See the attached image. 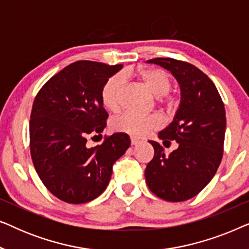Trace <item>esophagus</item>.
<instances>
[{
	"label": "esophagus",
	"mask_w": 249,
	"mask_h": 249,
	"mask_svg": "<svg viewBox=\"0 0 249 249\" xmlns=\"http://www.w3.org/2000/svg\"><path fill=\"white\" fill-rule=\"evenodd\" d=\"M130 141H131V145L132 146H136V145H139V144H141V141H139V139H137V138H134V137H132L131 139H130Z\"/></svg>",
	"instance_id": "34e87169"
}]
</instances>
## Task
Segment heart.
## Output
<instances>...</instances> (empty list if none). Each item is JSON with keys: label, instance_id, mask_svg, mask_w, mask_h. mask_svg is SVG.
<instances>
[{"label": "heart", "instance_id": "obj_1", "mask_svg": "<svg viewBox=\"0 0 249 249\" xmlns=\"http://www.w3.org/2000/svg\"><path fill=\"white\" fill-rule=\"evenodd\" d=\"M137 77L142 83L152 91L155 96H162L166 107H171L173 101L168 96L171 88V79L164 71L155 68H142L132 69L127 68L121 74H115L107 80L101 91L102 103L108 111L118 112L122 104V94L124 89V79ZM161 125V121L154 115H141L132 112H124L112 121V128L114 130L124 132L132 137H145L156 130Z\"/></svg>", "mask_w": 249, "mask_h": 249}]
</instances>
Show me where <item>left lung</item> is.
<instances>
[{"label":"left lung","instance_id":"1","mask_svg":"<svg viewBox=\"0 0 249 249\" xmlns=\"http://www.w3.org/2000/svg\"><path fill=\"white\" fill-rule=\"evenodd\" d=\"M178 80L181 102L169 127L159 132L162 141H176L178 148L166 156L159 142L149 141L154 156L145 169L149 190L168 202L195 197L215 175L223 155L226 110L215 85L202 70L171 57H156ZM170 144V142H169Z\"/></svg>","mask_w":249,"mask_h":249}]
</instances>
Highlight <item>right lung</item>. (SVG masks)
Wrapping results in <instances>:
<instances>
[{
    "mask_svg": "<svg viewBox=\"0 0 249 249\" xmlns=\"http://www.w3.org/2000/svg\"><path fill=\"white\" fill-rule=\"evenodd\" d=\"M121 68L77 61L47 80L36 95L30 154L44 186L63 202L83 204L100 196L110 182L114 162L130 146L124 132L104 137L94 147L87 145V138L102 136L107 125L101 91Z\"/></svg>",
    "mask_w": 249,
    "mask_h": 249,
    "instance_id": "1",
    "label": "right lung"
}]
</instances>
